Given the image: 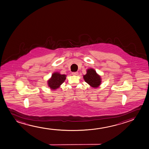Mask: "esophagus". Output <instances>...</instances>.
Instances as JSON below:
<instances>
[{
    "instance_id": "obj_1",
    "label": "esophagus",
    "mask_w": 149,
    "mask_h": 149,
    "mask_svg": "<svg viewBox=\"0 0 149 149\" xmlns=\"http://www.w3.org/2000/svg\"><path fill=\"white\" fill-rule=\"evenodd\" d=\"M72 75H77L78 72H72Z\"/></svg>"
}]
</instances>
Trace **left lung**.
<instances>
[{
    "mask_svg": "<svg viewBox=\"0 0 149 149\" xmlns=\"http://www.w3.org/2000/svg\"><path fill=\"white\" fill-rule=\"evenodd\" d=\"M83 77L84 81L94 88H97L102 83L101 76L93 68L87 69L86 74L83 76Z\"/></svg>",
    "mask_w": 149,
    "mask_h": 149,
    "instance_id": "1",
    "label": "left lung"
}]
</instances>
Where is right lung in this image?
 Here are the masks:
<instances>
[{
	"label": "right lung",
	"mask_w": 149,
	"mask_h": 149,
	"mask_svg": "<svg viewBox=\"0 0 149 149\" xmlns=\"http://www.w3.org/2000/svg\"><path fill=\"white\" fill-rule=\"evenodd\" d=\"M66 79V75L61 74L58 72L52 74L51 77L47 80V86L51 90H56L59 88L63 84Z\"/></svg>",
	"instance_id": "1"
}]
</instances>
